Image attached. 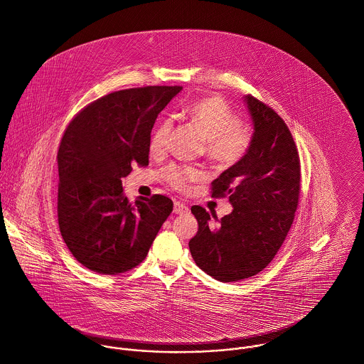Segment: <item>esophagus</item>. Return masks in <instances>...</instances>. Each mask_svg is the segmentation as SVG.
Wrapping results in <instances>:
<instances>
[{
	"label": "esophagus",
	"instance_id": "obj_1",
	"mask_svg": "<svg viewBox=\"0 0 364 364\" xmlns=\"http://www.w3.org/2000/svg\"><path fill=\"white\" fill-rule=\"evenodd\" d=\"M174 213L176 214H186V213H188V207L181 201H176L174 203Z\"/></svg>",
	"mask_w": 364,
	"mask_h": 364
}]
</instances>
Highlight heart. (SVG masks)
Listing matches in <instances>:
<instances>
[{
    "mask_svg": "<svg viewBox=\"0 0 364 364\" xmlns=\"http://www.w3.org/2000/svg\"><path fill=\"white\" fill-rule=\"evenodd\" d=\"M187 117L205 139V154L213 163L230 167L248 153L252 133L241 124L240 117L221 97L210 96L194 102L187 109ZM173 126L171 117H164L157 123L149 141V150L153 156L166 153ZM163 177L173 188L186 191L190 184L203 181L205 173L197 167L171 164L164 170Z\"/></svg>",
    "mask_w": 364,
    "mask_h": 364,
    "instance_id": "b5f03b06",
    "label": "heart"
}]
</instances>
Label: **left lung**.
<instances>
[{
	"instance_id": "left-lung-1",
	"label": "left lung",
	"mask_w": 364,
	"mask_h": 364,
	"mask_svg": "<svg viewBox=\"0 0 364 364\" xmlns=\"http://www.w3.org/2000/svg\"><path fill=\"white\" fill-rule=\"evenodd\" d=\"M254 123L252 143L237 164L211 183V196L228 197L232 213L211 225L205 208L193 205L198 231L188 247L197 267L221 282L259 274L284 244L298 208L301 161L292 133L268 105L245 96Z\"/></svg>"
}]
</instances>
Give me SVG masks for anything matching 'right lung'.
Masks as SVG:
<instances>
[{
	"label": "right lung",
	"mask_w": 364,
	"mask_h": 364,
	"mask_svg": "<svg viewBox=\"0 0 364 364\" xmlns=\"http://www.w3.org/2000/svg\"><path fill=\"white\" fill-rule=\"evenodd\" d=\"M181 86H146L109 93L68 124L58 150L60 235L87 269L117 275L136 268L173 211L160 194L130 204L122 178L149 166L150 133Z\"/></svg>",
	"instance_id": "obj_1"
}]
</instances>
